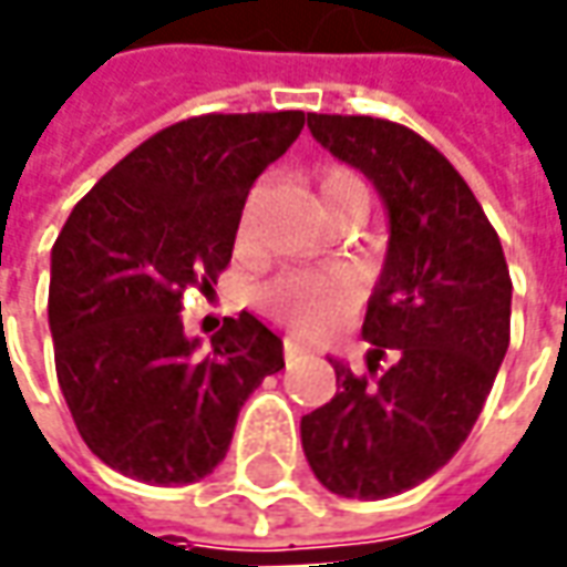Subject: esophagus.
<instances>
[{
    "mask_svg": "<svg viewBox=\"0 0 567 567\" xmlns=\"http://www.w3.org/2000/svg\"><path fill=\"white\" fill-rule=\"evenodd\" d=\"M303 354H310V344L298 342V339H285V361H298Z\"/></svg>",
    "mask_w": 567,
    "mask_h": 567,
    "instance_id": "obj_1",
    "label": "esophagus"
}]
</instances>
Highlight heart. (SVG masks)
Returning <instances> with one entry per match:
<instances>
[{
	"label": "heart",
	"mask_w": 567,
	"mask_h": 567,
	"mask_svg": "<svg viewBox=\"0 0 567 567\" xmlns=\"http://www.w3.org/2000/svg\"><path fill=\"white\" fill-rule=\"evenodd\" d=\"M354 194H367V187L351 168H322L320 197L329 213ZM361 298L363 276L358 269H348V266L326 269V272L288 269V272L257 288V303L266 317L282 322L295 332H303V336L326 332L329 326L344 320L348 313L358 310Z\"/></svg>",
	"instance_id": "b5f03b06"
}]
</instances>
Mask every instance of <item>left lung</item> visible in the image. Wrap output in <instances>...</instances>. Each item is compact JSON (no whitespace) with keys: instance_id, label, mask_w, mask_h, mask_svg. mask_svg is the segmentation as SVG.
<instances>
[{"instance_id":"left-lung-1","label":"left lung","mask_w":567,"mask_h":567,"mask_svg":"<svg viewBox=\"0 0 567 567\" xmlns=\"http://www.w3.org/2000/svg\"><path fill=\"white\" fill-rule=\"evenodd\" d=\"M307 127L361 168L389 213L361 332L370 373L385 354L392 367L370 382L329 358L339 392L301 417L303 455L336 496H399L449 464L477 423L508 351V264L474 190L411 127L317 112Z\"/></svg>"}]
</instances>
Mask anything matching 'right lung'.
Instances as JSON below:
<instances>
[{
    "label": "right lung",
    "instance_id": "add662e5",
    "mask_svg": "<svg viewBox=\"0 0 567 567\" xmlns=\"http://www.w3.org/2000/svg\"><path fill=\"white\" fill-rule=\"evenodd\" d=\"M301 127L303 112L168 125L71 209L50 266L55 377L81 440L112 471L156 486L204 480L241 404L285 367L282 339L247 310L200 354L182 298L213 288L250 187Z\"/></svg>",
    "mask_w": 567,
    "mask_h": 567
}]
</instances>
